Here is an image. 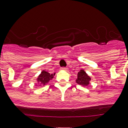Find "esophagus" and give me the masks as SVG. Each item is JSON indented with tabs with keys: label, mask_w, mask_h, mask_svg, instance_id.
<instances>
[{
	"label": "esophagus",
	"mask_w": 128,
	"mask_h": 128,
	"mask_svg": "<svg viewBox=\"0 0 128 128\" xmlns=\"http://www.w3.org/2000/svg\"><path fill=\"white\" fill-rule=\"evenodd\" d=\"M61 70H64V71H67V70H68V68H65V67H62V68H61Z\"/></svg>",
	"instance_id": "1"
}]
</instances>
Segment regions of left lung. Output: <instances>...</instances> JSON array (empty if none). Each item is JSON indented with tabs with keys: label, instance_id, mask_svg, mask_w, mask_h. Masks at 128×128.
<instances>
[{
	"label": "left lung",
	"instance_id": "obj_1",
	"mask_svg": "<svg viewBox=\"0 0 128 128\" xmlns=\"http://www.w3.org/2000/svg\"><path fill=\"white\" fill-rule=\"evenodd\" d=\"M90 80L91 78L86 74V72L84 70H80V72H78L77 78L76 80L77 84L83 86H87L89 85Z\"/></svg>",
	"mask_w": 128,
	"mask_h": 128
}]
</instances>
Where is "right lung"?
Returning a JSON list of instances; mask_svg holds the SVG:
<instances>
[{
    "label": "right lung",
    "instance_id": "right-lung-1",
    "mask_svg": "<svg viewBox=\"0 0 128 128\" xmlns=\"http://www.w3.org/2000/svg\"><path fill=\"white\" fill-rule=\"evenodd\" d=\"M54 75H55V73L54 74H50L49 72H46L45 70H42L40 75L38 76V78H36V81L38 84V86H45L54 78Z\"/></svg>",
    "mask_w": 128,
    "mask_h": 128
}]
</instances>
